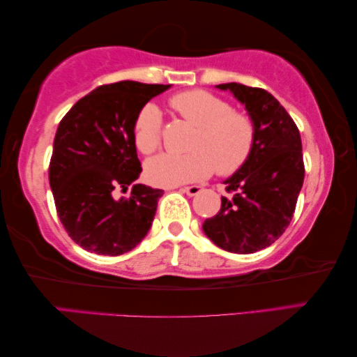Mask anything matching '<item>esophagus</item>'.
I'll use <instances>...</instances> for the list:
<instances>
[{"label":"esophagus","mask_w":357,"mask_h":357,"mask_svg":"<svg viewBox=\"0 0 357 357\" xmlns=\"http://www.w3.org/2000/svg\"><path fill=\"white\" fill-rule=\"evenodd\" d=\"M182 191H183V192H186V195H188V196H196V195H199V192L202 191V186H199V185L183 186Z\"/></svg>","instance_id":"esophagus-1"}]
</instances>
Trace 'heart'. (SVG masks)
Returning <instances> with one entry per match:
<instances>
[{"mask_svg": "<svg viewBox=\"0 0 357 357\" xmlns=\"http://www.w3.org/2000/svg\"><path fill=\"white\" fill-rule=\"evenodd\" d=\"M171 107L182 119L197 126L191 140V153H165L145 165L151 183L174 186L207 178L217 169L232 175L247 165L253 153L258 130L251 115L234 110L231 102L206 90H190L171 98ZM134 144L144 155L160 150L162 115L153 102L139 110L132 128Z\"/></svg>", "mask_w": 357, "mask_h": 357, "instance_id": "b5f03b06", "label": "heart"}]
</instances>
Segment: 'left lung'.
<instances>
[{
  "mask_svg": "<svg viewBox=\"0 0 357 357\" xmlns=\"http://www.w3.org/2000/svg\"><path fill=\"white\" fill-rule=\"evenodd\" d=\"M245 104L258 137L250 160L226 180L227 196L202 229L217 247L248 255L277 241L294 217L302 190V140L294 120L271 93L242 84H221Z\"/></svg>",
  "mask_w": 357,
  "mask_h": 357,
  "instance_id": "1",
  "label": "left lung"
}]
</instances>
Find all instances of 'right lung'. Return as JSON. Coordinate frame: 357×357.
Masks as SVG:
<instances>
[{"mask_svg":"<svg viewBox=\"0 0 357 357\" xmlns=\"http://www.w3.org/2000/svg\"><path fill=\"white\" fill-rule=\"evenodd\" d=\"M171 85L123 80L101 85L63 116L49 182L68 236L96 255L119 256L147 236L162 190L134 185L142 172L132 128L139 110Z\"/></svg>","mask_w":357,"mask_h":357,"instance_id":"1","label":"right lung"}]
</instances>
